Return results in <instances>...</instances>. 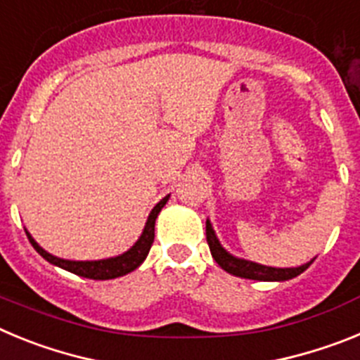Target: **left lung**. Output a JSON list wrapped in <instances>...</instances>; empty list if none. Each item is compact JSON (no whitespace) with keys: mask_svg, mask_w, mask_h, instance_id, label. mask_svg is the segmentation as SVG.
Wrapping results in <instances>:
<instances>
[{"mask_svg":"<svg viewBox=\"0 0 360 360\" xmlns=\"http://www.w3.org/2000/svg\"><path fill=\"white\" fill-rule=\"evenodd\" d=\"M205 234H207V243L209 249H211L212 257L214 262L218 263L225 272L232 276H238V278L245 279H256V281H288L292 278H297L299 274H303L304 270L314 263V259H310L308 263L301 266H292V269H278V266H266L259 265V263L249 262V259H243V257H238L234 254H231L229 250H225L219 243L218 236H216L214 229H212L211 221H205Z\"/></svg>","mask_w":360,"mask_h":360,"instance_id":"8db88e82","label":"left lung"}]
</instances>
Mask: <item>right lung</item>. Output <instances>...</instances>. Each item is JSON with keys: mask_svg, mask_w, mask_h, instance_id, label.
I'll return each mask as SVG.
<instances>
[{"mask_svg": "<svg viewBox=\"0 0 360 360\" xmlns=\"http://www.w3.org/2000/svg\"><path fill=\"white\" fill-rule=\"evenodd\" d=\"M169 200V195L162 198L160 202L151 209L148 216V221L144 225V231L139 236V240L133 243V247H129L126 252L119 254V256L113 257H106V259H94V262H73V259H63V257H57L53 254L46 252V250L37 243L34 238H32L30 232L25 229L27 232L28 240H30L32 247L41 254V256L46 259L52 265L59 266V269H65L72 274H77L81 278H88V279H115L120 278V276H126L129 272H133L135 269L144 263V259L148 257L149 249H151L153 240H155V221H157L158 212L162 211L165 203Z\"/></svg>", "mask_w": 360, "mask_h": 360, "instance_id": "add662e5", "label": "right lung"}]
</instances>
